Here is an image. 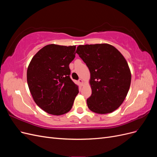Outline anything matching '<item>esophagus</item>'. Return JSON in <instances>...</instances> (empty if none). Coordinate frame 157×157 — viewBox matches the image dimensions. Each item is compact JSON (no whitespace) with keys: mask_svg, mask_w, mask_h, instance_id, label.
I'll return each instance as SVG.
<instances>
[{"mask_svg":"<svg viewBox=\"0 0 157 157\" xmlns=\"http://www.w3.org/2000/svg\"><path fill=\"white\" fill-rule=\"evenodd\" d=\"M78 82H79V83H80V84H82L83 81H82V80L81 78H79V79H78Z\"/></svg>","mask_w":157,"mask_h":157,"instance_id":"34e87169","label":"esophagus"}]
</instances>
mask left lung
<instances>
[{"label":"left lung","mask_w":157,"mask_h":157,"mask_svg":"<svg viewBox=\"0 0 157 157\" xmlns=\"http://www.w3.org/2000/svg\"><path fill=\"white\" fill-rule=\"evenodd\" d=\"M76 53L90 72L92 95L87 105L98 114L112 113L126 98L131 83V73L121 52L108 44L79 45Z\"/></svg>","instance_id":"left-lung-1"}]
</instances>
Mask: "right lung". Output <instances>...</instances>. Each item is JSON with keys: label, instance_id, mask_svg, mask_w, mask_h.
I'll return each mask as SVG.
<instances>
[{"label": "right lung", "instance_id": "right-lung-1", "mask_svg": "<svg viewBox=\"0 0 157 157\" xmlns=\"http://www.w3.org/2000/svg\"><path fill=\"white\" fill-rule=\"evenodd\" d=\"M76 46L46 45L32 58L27 71L28 86L36 105L51 115H61L72 108L78 93L70 78L69 63Z\"/></svg>", "mask_w": 157, "mask_h": 157}]
</instances>
